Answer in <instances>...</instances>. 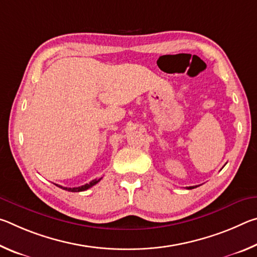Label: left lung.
<instances>
[{"mask_svg": "<svg viewBox=\"0 0 257 257\" xmlns=\"http://www.w3.org/2000/svg\"><path fill=\"white\" fill-rule=\"evenodd\" d=\"M197 186H190V187H187V189H193V188H196Z\"/></svg>", "mask_w": 257, "mask_h": 257, "instance_id": "8db88e82", "label": "left lung"}]
</instances>
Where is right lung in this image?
<instances>
[{
  "label": "right lung",
  "mask_w": 257,
  "mask_h": 257,
  "mask_svg": "<svg viewBox=\"0 0 257 257\" xmlns=\"http://www.w3.org/2000/svg\"><path fill=\"white\" fill-rule=\"evenodd\" d=\"M102 178H99V179H95V180H92L89 182V184H86V185H84V186H80V187H75V188H68V187H62V186H60V185H56V186H59L60 188H62V189H64V190H68V191H73V193H77V191H84V190H87L88 188H90V187H93L94 185H96L97 182L101 180Z\"/></svg>",
  "instance_id": "1"
}]
</instances>
